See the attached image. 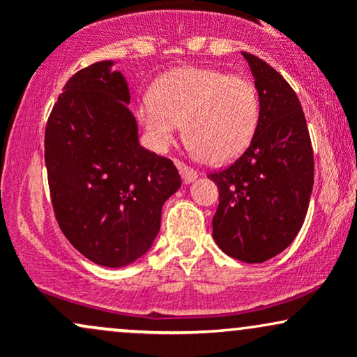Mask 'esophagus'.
Returning a JSON list of instances; mask_svg holds the SVG:
<instances>
[{"mask_svg":"<svg viewBox=\"0 0 357 357\" xmlns=\"http://www.w3.org/2000/svg\"><path fill=\"white\" fill-rule=\"evenodd\" d=\"M176 166H178V169H179V173H181V178L184 183L190 184L192 181H196L198 173H196L195 169H191V167H188L186 165H183V162H179V161H176Z\"/></svg>","mask_w":357,"mask_h":357,"instance_id":"esophagus-1","label":"esophagus"}]
</instances>
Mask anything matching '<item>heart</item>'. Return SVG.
Masks as SVG:
<instances>
[{
	"mask_svg": "<svg viewBox=\"0 0 357 357\" xmlns=\"http://www.w3.org/2000/svg\"><path fill=\"white\" fill-rule=\"evenodd\" d=\"M260 117L252 80L202 67H179L155 80L137 119L154 149L166 151L181 132L211 165L235 161L250 146Z\"/></svg>",
	"mask_w": 357,
	"mask_h": 357,
	"instance_id": "1",
	"label": "heart"
}]
</instances>
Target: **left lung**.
<instances>
[{
  "mask_svg": "<svg viewBox=\"0 0 357 357\" xmlns=\"http://www.w3.org/2000/svg\"><path fill=\"white\" fill-rule=\"evenodd\" d=\"M241 55L255 79L260 117L248 149L210 174L220 190L213 238L227 255L261 264L284 252L304 225L314 153L297 93L267 61Z\"/></svg>",
  "mask_w": 357,
  "mask_h": 357,
  "instance_id": "left-lung-1",
  "label": "left lung"
}]
</instances>
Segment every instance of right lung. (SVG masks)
Segmentation results:
<instances>
[{
    "instance_id": "right-lung-1",
    "label": "right lung",
    "mask_w": 357,
    "mask_h": 357,
    "mask_svg": "<svg viewBox=\"0 0 357 357\" xmlns=\"http://www.w3.org/2000/svg\"><path fill=\"white\" fill-rule=\"evenodd\" d=\"M114 63L97 61L65 84L45 130V165L63 235L93 264L122 268L153 247L181 176L141 146Z\"/></svg>"
}]
</instances>
